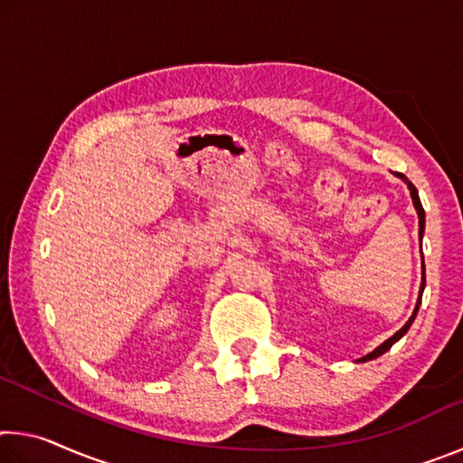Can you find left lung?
<instances>
[{"mask_svg": "<svg viewBox=\"0 0 463 463\" xmlns=\"http://www.w3.org/2000/svg\"><path fill=\"white\" fill-rule=\"evenodd\" d=\"M394 175H396V177H401L402 182H404L406 185H409V190H411V198H412V203H414V210H417V214H419V237L422 239V234H425V210H422V203H420V198H419L417 187H414V185L409 182V179H406L402 174H394ZM422 289H425V260H422V279H420V289H419V298H417V307H414L411 318L406 320V325L401 328V331H396L394 335L390 336V339H386V341H383L382 345H378V347H375V349L372 351V354H367V355H364V357H359V359H357V364L372 362V359L383 355V354H386V351L392 347V345H394L396 341H401V339H402V336L406 335V331H409V328H411V325L414 323V318H417V315H419V307H420Z\"/></svg>", "mask_w": 463, "mask_h": 463, "instance_id": "obj_1", "label": "left lung"}]
</instances>
